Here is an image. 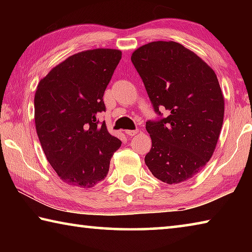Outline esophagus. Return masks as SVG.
<instances>
[{
    "label": "esophagus",
    "instance_id": "1",
    "mask_svg": "<svg viewBox=\"0 0 252 252\" xmlns=\"http://www.w3.org/2000/svg\"><path fill=\"white\" fill-rule=\"evenodd\" d=\"M138 130H126V133L129 135V136H133V135H135L136 133H138Z\"/></svg>",
    "mask_w": 252,
    "mask_h": 252
}]
</instances>
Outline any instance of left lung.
<instances>
[{"label": "left lung", "mask_w": 252, "mask_h": 252, "mask_svg": "<svg viewBox=\"0 0 252 252\" xmlns=\"http://www.w3.org/2000/svg\"><path fill=\"white\" fill-rule=\"evenodd\" d=\"M131 61L158 114L146 123L152 147L144 162L168 185L189 180L210 160L222 127L224 100L215 71L173 41L143 45Z\"/></svg>", "instance_id": "8db88e82"}]
</instances>
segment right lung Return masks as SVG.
<instances>
[{
	"instance_id": "right-lung-1",
	"label": "right lung",
	"mask_w": 252,
	"mask_h": 252,
	"mask_svg": "<svg viewBox=\"0 0 252 252\" xmlns=\"http://www.w3.org/2000/svg\"><path fill=\"white\" fill-rule=\"evenodd\" d=\"M121 51L95 49L67 58L40 81L34 96L36 133L50 164L63 182L92 188L109 172L121 147L97 116Z\"/></svg>"
}]
</instances>
